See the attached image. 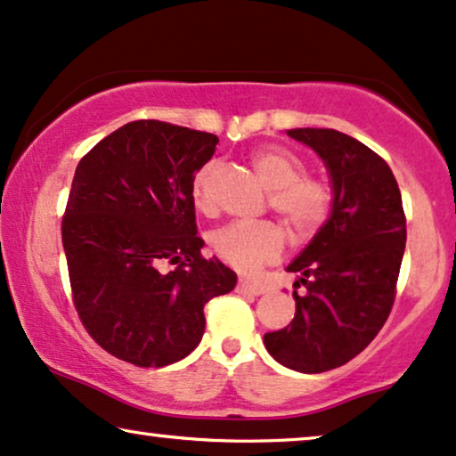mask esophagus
Here are the masks:
<instances>
[{
  "label": "esophagus",
  "instance_id": "esophagus-1",
  "mask_svg": "<svg viewBox=\"0 0 456 456\" xmlns=\"http://www.w3.org/2000/svg\"><path fill=\"white\" fill-rule=\"evenodd\" d=\"M238 291H241V294H248V296H260V294H265V288H263V285H258V283L240 281Z\"/></svg>",
  "mask_w": 456,
  "mask_h": 456
}]
</instances>
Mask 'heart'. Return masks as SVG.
<instances>
[{
    "mask_svg": "<svg viewBox=\"0 0 456 456\" xmlns=\"http://www.w3.org/2000/svg\"><path fill=\"white\" fill-rule=\"evenodd\" d=\"M252 167L260 181L271 190V208L281 216L296 238H306L323 227L331 212L333 191L323 179L306 177V167L294 151L269 145L252 154ZM216 165H204L191 179L193 206L212 210V179ZM212 250L223 263L241 273H254L279 258L283 235L271 223H232L210 235Z\"/></svg>",
    "mask_w": 456,
    "mask_h": 456,
    "instance_id": "1",
    "label": "heart"
}]
</instances>
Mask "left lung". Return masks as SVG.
<instances>
[{
    "instance_id": "left-lung-1",
    "label": "left lung",
    "mask_w": 456,
    "mask_h": 456,
    "mask_svg": "<svg viewBox=\"0 0 456 456\" xmlns=\"http://www.w3.org/2000/svg\"><path fill=\"white\" fill-rule=\"evenodd\" d=\"M317 151L331 179V215L288 265L298 273L296 314L265 333L269 354L300 373H323L361 354L384 327L396 298L406 218L384 158L336 129H289Z\"/></svg>"
}]
</instances>
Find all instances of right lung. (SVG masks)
Here are the masks:
<instances>
[{
  "label": "right lung",
  "instance_id": "obj_1",
  "mask_svg": "<svg viewBox=\"0 0 456 456\" xmlns=\"http://www.w3.org/2000/svg\"><path fill=\"white\" fill-rule=\"evenodd\" d=\"M218 137L133 120L78 162L62 216L77 314L112 356L137 367L185 359L204 336V305L238 275L206 260L191 179Z\"/></svg>",
  "mask_w": 456,
  "mask_h": 456
}]
</instances>
